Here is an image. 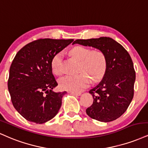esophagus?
I'll list each match as a JSON object with an SVG mask.
<instances>
[{
    "instance_id": "esophagus-1",
    "label": "esophagus",
    "mask_w": 148,
    "mask_h": 148,
    "mask_svg": "<svg viewBox=\"0 0 148 148\" xmlns=\"http://www.w3.org/2000/svg\"><path fill=\"white\" fill-rule=\"evenodd\" d=\"M72 95H80L81 93H78V92H70Z\"/></svg>"
}]
</instances>
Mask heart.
I'll return each instance as SVG.
<instances>
[{
    "mask_svg": "<svg viewBox=\"0 0 148 148\" xmlns=\"http://www.w3.org/2000/svg\"><path fill=\"white\" fill-rule=\"evenodd\" d=\"M70 55L80 62L79 71L77 75L65 76L60 79L62 89L72 92H79L89 85L92 77L98 81L103 77L107 70V62L105 53L99 50H92L84 46H76L71 50ZM63 55L57 53L51 61V69L57 75L62 74Z\"/></svg>",
    "mask_w": 148,
    "mask_h": 148,
    "instance_id": "b5f03b06",
    "label": "heart"
}]
</instances>
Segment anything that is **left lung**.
<instances>
[{"label": "left lung", "instance_id": "8db88e82", "mask_svg": "<svg viewBox=\"0 0 148 148\" xmlns=\"http://www.w3.org/2000/svg\"><path fill=\"white\" fill-rule=\"evenodd\" d=\"M92 46L101 50L107 58V66L99 84L89 91L93 95L87 115L100 122H110L126 112L134 97L136 73L128 52L115 40L102 36L98 39H77L73 43Z\"/></svg>", "mask_w": 148, "mask_h": 148}]
</instances>
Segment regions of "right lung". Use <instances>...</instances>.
I'll return each instance as SVG.
<instances>
[{
    "instance_id": "obj_1",
    "label": "right lung",
    "mask_w": 148,
    "mask_h": 148,
    "mask_svg": "<svg viewBox=\"0 0 148 148\" xmlns=\"http://www.w3.org/2000/svg\"><path fill=\"white\" fill-rule=\"evenodd\" d=\"M73 39H40L23 46L14 58L8 82L16 110L27 121L42 124L60 110L64 92H54L58 85L51 69L52 59Z\"/></svg>"
}]
</instances>
